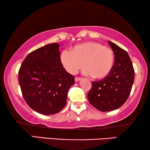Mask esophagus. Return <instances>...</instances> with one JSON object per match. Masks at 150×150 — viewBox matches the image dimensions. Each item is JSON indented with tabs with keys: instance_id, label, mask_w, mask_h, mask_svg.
Masks as SVG:
<instances>
[{
	"instance_id": "obj_1",
	"label": "esophagus",
	"mask_w": 150,
	"mask_h": 150,
	"mask_svg": "<svg viewBox=\"0 0 150 150\" xmlns=\"http://www.w3.org/2000/svg\"><path fill=\"white\" fill-rule=\"evenodd\" d=\"M81 78H79V77H76V78H75V81H76V82H78V81H79L80 80H81Z\"/></svg>"
}]
</instances>
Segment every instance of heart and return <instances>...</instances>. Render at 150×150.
I'll list each match as a JSON object with an SVG mask.
<instances>
[{"mask_svg":"<svg viewBox=\"0 0 150 150\" xmlns=\"http://www.w3.org/2000/svg\"><path fill=\"white\" fill-rule=\"evenodd\" d=\"M60 60L67 72L74 75L84 66L83 73L95 79H103L109 74L114 65L115 55L109 47L96 42L76 45L70 52L64 50Z\"/></svg>","mask_w":150,"mask_h":150,"instance_id":"heart-1","label":"heart"}]
</instances>
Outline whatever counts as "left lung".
<instances>
[{"instance_id":"left-lung-1","label":"left lung","mask_w":150,"mask_h":150,"mask_svg":"<svg viewBox=\"0 0 150 150\" xmlns=\"http://www.w3.org/2000/svg\"><path fill=\"white\" fill-rule=\"evenodd\" d=\"M115 55L112 69L106 78L92 82L87 94L93 107L100 111H110L120 108L130 95L134 79V70L126 50L108 41Z\"/></svg>"}]
</instances>
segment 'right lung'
I'll use <instances>...</instances> for the list:
<instances>
[{
	"mask_svg": "<svg viewBox=\"0 0 150 150\" xmlns=\"http://www.w3.org/2000/svg\"><path fill=\"white\" fill-rule=\"evenodd\" d=\"M59 45L48 44L29 53L18 71L22 96L39 113L53 115L64 108L74 77L66 71L60 60Z\"/></svg>",
	"mask_w": 150,
	"mask_h": 150,
	"instance_id": "right-lung-1",
	"label": "right lung"
}]
</instances>
